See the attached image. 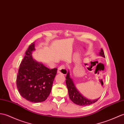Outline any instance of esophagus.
<instances>
[{"instance_id":"obj_1","label":"esophagus","mask_w":124,"mask_h":124,"mask_svg":"<svg viewBox=\"0 0 124 124\" xmlns=\"http://www.w3.org/2000/svg\"><path fill=\"white\" fill-rule=\"evenodd\" d=\"M67 69L65 68V66L62 65L60 66V67L58 68V70H57V73H61L63 74V75H66L67 73Z\"/></svg>"}]
</instances>
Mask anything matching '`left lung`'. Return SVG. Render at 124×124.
Listing matches in <instances>:
<instances>
[{"label":"left lung","instance_id":"8db88e82","mask_svg":"<svg viewBox=\"0 0 124 124\" xmlns=\"http://www.w3.org/2000/svg\"><path fill=\"white\" fill-rule=\"evenodd\" d=\"M99 55L103 57H105V54L103 53L102 49L101 48L100 52L99 53ZM66 80V85L68 90L69 96L71 101L74 102L75 104H77L79 106H87L93 104L94 102L98 101L99 99L98 98L97 99L90 100L85 97L84 96L80 93L79 91L78 90L76 86L74 84L73 79L71 78L70 76V70H68L67 74V76L65 77Z\"/></svg>","mask_w":124,"mask_h":124}]
</instances>
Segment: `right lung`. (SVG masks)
<instances>
[{
    "label": "right lung",
    "instance_id": "1",
    "mask_svg": "<svg viewBox=\"0 0 124 124\" xmlns=\"http://www.w3.org/2000/svg\"><path fill=\"white\" fill-rule=\"evenodd\" d=\"M35 42L29 46L19 65L17 87L22 97L31 102L45 101L50 94L57 68L50 69L34 60Z\"/></svg>",
    "mask_w": 124,
    "mask_h": 124
}]
</instances>
